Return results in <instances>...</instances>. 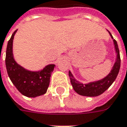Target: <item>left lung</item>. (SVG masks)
<instances>
[{"mask_svg": "<svg viewBox=\"0 0 127 127\" xmlns=\"http://www.w3.org/2000/svg\"><path fill=\"white\" fill-rule=\"evenodd\" d=\"M109 34H110L112 39H113L115 51L117 54V59H116L114 66L112 67L110 73L104 78L99 81L90 82L86 84L81 83L79 81L76 80L71 71H69L68 76L70 77L71 85L73 86V90H75L78 94L83 95V96H87V97H96V96L101 95L105 90H107L110 88V85L113 83V82L115 81L117 76L118 75L119 71H120V64H121L120 50L118 48L117 41L113 39V37L110 32H109Z\"/></svg>", "mask_w": 127, "mask_h": 127, "instance_id": "1", "label": "left lung"}]
</instances>
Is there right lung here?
Listing matches in <instances>:
<instances>
[{
  "label": "right lung",
  "mask_w": 127,
  "mask_h": 127,
  "mask_svg": "<svg viewBox=\"0 0 127 127\" xmlns=\"http://www.w3.org/2000/svg\"><path fill=\"white\" fill-rule=\"evenodd\" d=\"M17 30L13 32L7 42L5 66L8 76L13 85L23 95L35 97L44 95L49 85L50 77L55 65L49 64L39 71H28L19 65L15 61L12 54V42Z\"/></svg>",
  "instance_id": "right-lung-1"
}]
</instances>
